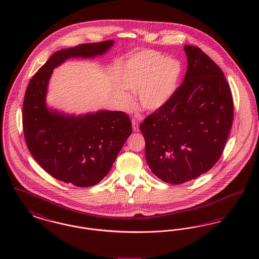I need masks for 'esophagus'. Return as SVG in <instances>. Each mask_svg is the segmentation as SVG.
<instances>
[{"label": "esophagus", "instance_id": "obj_1", "mask_svg": "<svg viewBox=\"0 0 259 259\" xmlns=\"http://www.w3.org/2000/svg\"><path fill=\"white\" fill-rule=\"evenodd\" d=\"M132 127H133V130L135 132H139V123H138V121L135 118L132 119Z\"/></svg>", "mask_w": 259, "mask_h": 259}]
</instances>
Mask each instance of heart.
Instances as JSON below:
<instances>
[{
    "label": "heart",
    "instance_id": "obj_1",
    "mask_svg": "<svg viewBox=\"0 0 259 259\" xmlns=\"http://www.w3.org/2000/svg\"><path fill=\"white\" fill-rule=\"evenodd\" d=\"M181 74L182 65L178 60L165 59L154 51H143L126 62L120 82L124 88L137 92V101L142 109L154 111L172 96ZM117 95L124 106H132V99L127 92L120 89Z\"/></svg>",
    "mask_w": 259,
    "mask_h": 259
}]
</instances>
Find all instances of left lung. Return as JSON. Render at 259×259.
<instances>
[{"label": "left lung", "mask_w": 259, "mask_h": 259, "mask_svg": "<svg viewBox=\"0 0 259 259\" xmlns=\"http://www.w3.org/2000/svg\"><path fill=\"white\" fill-rule=\"evenodd\" d=\"M184 49L188 65L183 84L140 124L151 172L171 185L212 168L233 123V99L221 68L197 47Z\"/></svg>", "instance_id": "1"}]
</instances>
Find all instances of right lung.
Segmentation results:
<instances>
[{
	"label": "right lung",
	"mask_w": 259,
	"mask_h": 259,
	"mask_svg": "<svg viewBox=\"0 0 259 259\" xmlns=\"http://www.w3.org/2000/svg\"><path fill=\"white\" fill-rule=\"evenodd\" d=\"M113 40L83 44L56 51L38 69L27 87L23 102L24 138L31 154L53 178L79 187L97 185L110 172L132 133L123 111L65 114L46 103L53 69L69 58L105 54Z\"/></svg>",
	"instance_id": "obj_1"
}]
</instances>
